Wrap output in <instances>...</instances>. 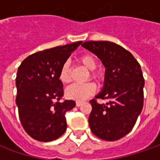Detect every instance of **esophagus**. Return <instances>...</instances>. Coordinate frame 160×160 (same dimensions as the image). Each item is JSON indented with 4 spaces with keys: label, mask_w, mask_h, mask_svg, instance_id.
I'll list each match as a JSON object with an SVG mask.
<instances>
[{
    "label": "esophagus",
    "mask_w": 160,
    "mask_h": 160,
    "mask_svg": "<svg viewBox=\"0 0 160 160\" xmlns=\"http://www.w3.org/2000/svg\"><path fill=\"white\" fill-rule=\"evenodd\" d=\"M82 103H83L82 102H76V105H77V107H80L82 105Z\"/></svg>",
    "instance_id": "34e87169"
}]
</instances>
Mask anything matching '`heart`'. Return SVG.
I'll list each match as a JSON object with an SVG mask.
<instances>
[{
	"mask_svg": "<svg viewBox=\"0 0 160 160\" xmlns=\"http://www.w3.org/2000/svg\"><path fill=\"white\" fill-rule=\"evenodd\" d=\"M79 62L84 68L91 70V77L99 81L101 79V74L94 69L97 67V61L95 58L91 54H83L79 58ZM59 80L61 83H68L70 82V65L68 61L64 62L59 70ZM96 91V85L92 82L84 83H73L66 89V96L74 101L83 102L92 95Z\"/></svg>",
	"mask_w": 160,
	"mask_h": 160,
	"instance_id": "obj_1",
	"label": "heart"
}]
</instances>
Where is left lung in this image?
<instances>
[{"label": "left lung", "instance_id": "1", "mask_svg": "<svg viewBox=\"0 0 160 160\" xmlns=\"http://www.w3.org/2000/svg\"><path fill=\"white\" fill-rule=\"evenodd\" d=\"M82 46L95 54L106 68L104 85L97 99L90 101V128L97 137L117 141L132 129L143 107L144 79L141 66L132 53L108 41H89Z\"/></svg>", "mask_w": 160, "mask_h": 160}]
</instances>
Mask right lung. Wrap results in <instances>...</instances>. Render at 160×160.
<instances>
[{"label": "right lung", "mask_w": 160, "mask_h": 160, "mask_svg": "<svg viewBox=\"0 0 160 160\" xmlns=\"http://www.w3.org/2000/svg\"><path fill=\"white\" fill-rule=\"evenodd\" d=\"M82 42L35 52L18 67L16 103L25 131L34 140L51 142L67 130L65 114L76 106L74 101L60 102L63 83L59 80L61 66Z\"/></svg>", "instance_id": "obj_1"}]
</instances>
